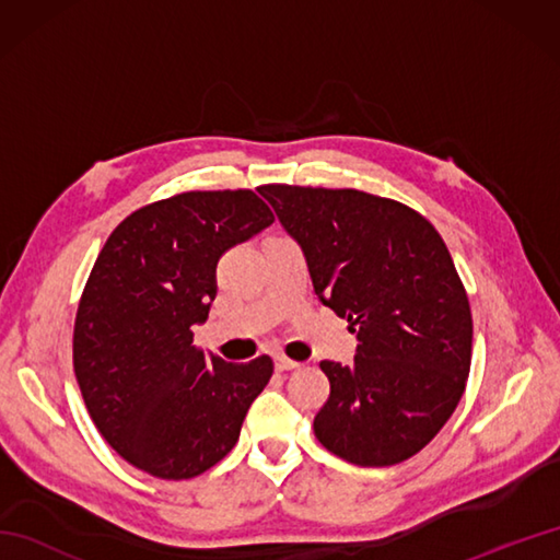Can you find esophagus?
<instances>
[{"instance_id": "esophagus-1", "label": "esophagus", "mask_w": 560, "mask_h": 560, "mask_svg": "<svg viewBox=\"0 0 560 560\" xmlns=\"http://www.w3.org/2000/svg\"><path fill=\"white\" fill-rule=\"evenodd\" d=\"M273 365H277L279 373H283V371H299V368H301L299 361H291V359H287V355H277V361H273Z\"/></svg>"}]
</instances>
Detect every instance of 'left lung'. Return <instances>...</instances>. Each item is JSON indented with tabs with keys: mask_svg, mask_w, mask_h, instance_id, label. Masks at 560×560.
I'll return each mask as SVG.
<instances>
[{
	"mask_svg": "<svg viewBox=\"0 0 560 560\" xmlns=\"http://www.w3.org/2000/svg\"><path fill=\"white\" fill-rule=\"evenodd\" d=\"M259 195L301 245L317 299L359 339L353 363H319L329 399L317 440L359 467L413 457L457 409L471 365V311L443 237L421 213L359 189Z\"/></svg>",
	"mask_w": 560,
	"mask_h": 560,
	"instance_id": "1",
	"label": "left lung"
}]
</instances>
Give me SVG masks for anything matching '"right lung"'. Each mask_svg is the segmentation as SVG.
Segmentation results:
<instances>
[{
  "label": "right lung",
  "mask_w": 560,
  "mask_h": 560,
  "mask_svg": "<svg viewBox=\"0 0 560 560\" xmlns=\"http://www.w3.org/2000/svg\"><path fill=\"white\" fill-rule=\"evenodd\" d=\"M273 223L253 189L183 192L117 225L74 323V373L108 445L159 479L221 462L273 373L269 355L225 363L195 347L225 249Z\"/></svg>",
  "instance_id": "obj_1"
}]
</instances>
